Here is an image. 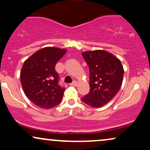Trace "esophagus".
<instances>
[{
  "label": "esophagus",
  "mask_w": 150,
  "mask_h": 150,
  "mask_svg": "<svg viewBox=\"0 0 150 150\" xmlns=\"http://www.w3.org/2000/svg\"><path fill=\"white\" fill-rule=\"evenodd\" d=\"M70 86H73V87H76V86L77 85V81L74 80L73 82H72V83L70 84Z\"/></svg>",
  "instance_id": "1"
}]
</instances>
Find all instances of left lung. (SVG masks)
<instances>
[{
  "label": "left lung",
  "instance_id": "8db88e82",
  "mask_svg": "<svg viewBox=\"0 0 150 150\" xmlns=\"http://www.w3.org/2000/svg\"><path fill=\"white\" fill-rule=\"evenodd\" d=\"M89 69V92L82 98L86 104L98 108L113 99L122 85L123 70L119 59L103 51L82 53Z\"/></svg>",
  "mask_w": 150,
  "mask_h": 150
}]
</instances>
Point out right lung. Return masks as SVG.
I'll use <instances>...</instances> for the list:
<instances>
[{"label":"right lung","mask_w":150,"mask_h":150,"mask_svg":"<svg viewBox=\"0 0 150 150\" xmlns=\"http://www.w3.org/2000/svg\"><path fill=\"white\" fill-rule=\"evenodd\" d=\"M67 50L46 47L34 53L24 63L20 81L25 95L40 108L49 109L61 102L65 87L59 85L55 70Z\"/></svg>","instance_id":"obj_1"}]
</instances>
